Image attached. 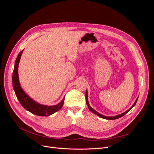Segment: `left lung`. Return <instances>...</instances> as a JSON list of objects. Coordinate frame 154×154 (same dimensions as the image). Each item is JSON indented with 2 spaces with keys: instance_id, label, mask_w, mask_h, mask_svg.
I'll return each mask as SVG.
<instances>
[{
  "instance_id": "1",
  "label": "left lung",
  "mask_w": 154,
  "mask_h": 154,
  "mask_svg": "<svg viewBox=\"0 0 154 154\" xmlns=\"http://www.w3.org/2000/svg\"><path fill=\"white\" fill-rule=\"evenodd\" d=\"M85 99H86V103H87V106H88V109H89L92 112H93L94 113V114H96V115H97V116H98L100 118H103V119H109V120H112V119H118V118H122V116H123L124 115H125L126 114H127L128 112H129L130 110H131L133 107L135 106V105H136V102H137V100H138V97H137V98L136 99V101L134 102V103L133 104V105L130 107V108L128 109V110H127V111H125V112H123V113H122V114H119V115H117V116H104V115H102V114H100L99 112H97V111H96L94 109H93L92 107L90 106V105H89V103H88V92H87V90H86V93H85Z\"/></svg>"
}]
</instances>
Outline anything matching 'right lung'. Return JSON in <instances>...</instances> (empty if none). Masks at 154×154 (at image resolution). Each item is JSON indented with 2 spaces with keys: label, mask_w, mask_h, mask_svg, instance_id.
Here are the masks:
<instances>
[{
  "label": "right lung",
  "mask_w": 154,
  "mask_h": 154,
  "mask_svg": "<svg viewBox=\"0 0 154 154\" xmlns=\"http://www.w3.org/2000/svg\"><path fill=\"white\" fill-rule=\"evenodd\" d=\"M23 51H24V49L22 50L19 54H18L17 59L15 60V66H14L12 76L13 89L15 91L17 99L19 101L22 106L26 110L38 116H49L55 113L56 112L58 111L62 108L63 105L65 97H63V100L58 104L53 106H48L37 103V102L32 100L28 95L26 94V92L23 91L22 88L20 86L18 74V65H19L20 60L23 53Z\"/></svg>",
  "instance_id": "add662e5"
}]
</instances>
